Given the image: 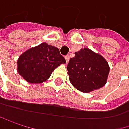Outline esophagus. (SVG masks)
Segmentation results:
<instances>
[{"label":"esophagus","instance_id":"34e87169","mask_svg":"<svg viewBox=\"0 0 129 129\" xmlns=\"http://www.w3.org/2000/svg\"><path fill=\"white\" fill-rule=\"evenodd\" d=\"M65 59H66V62L67 63H68V62H69V60H70V56L67 55V56H65Z\"/></svg>","mask_w":129,"mask_h":129}]
</instances>
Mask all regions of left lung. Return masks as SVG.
<instances>
[{
	"mask_svg": "<svg viewBox=\"0 0 129 129\" xmlns=\"http://www.w3.org/2000/svg\"><path fill=\"white\" fill-rule=\"evenodd\" d=\"M67 69L72 85L86 93L104 86L109 73L107 61L88 48L76 52Z\"/></svg>",
	"mask_w": 129,
	"mask_h": 129,
	"instance_id": "8db88e82",
	"label": "left lung"
}]
</instances>
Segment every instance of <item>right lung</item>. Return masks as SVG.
I'll list each match as a JSON object with an SVG mask.
<instances>
[{"label":"right lung","instance_id":"1","mask_svg":"<svg viewBox=\"0 0 129 129\" xmlns=\"http://www.w3.org/2000/svg\"><path fill=\"white\" fill-rule=\"evenodd\" d=\"M66 63L57 47L42 43L22 53L17 60V72L28 82L41 83L50 78L53 71Z\"/></svg>","mask_w":129,"mask_h":129}]
</instances>
